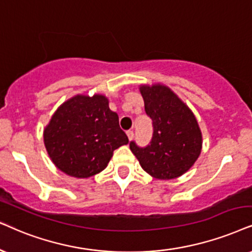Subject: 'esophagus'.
Segmentation results:
<instances>
[{
	"label": "esophagus",
	"mask_w": 252,
	"mask_h": 252,
	"mask_svg": "<svg viewBox=\"0 0 252 252\" xmlns=\"http://www.w3.org/2000/svg\"><path fill=\"white\" fill-rule=\"evenodd\" d=\"M126 135H128L129 141H131V139L133 138V131H132V130H128V131H126Z\"/></svg>",
	"instance_id": "1"
}]
</instances>
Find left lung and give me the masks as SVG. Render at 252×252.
<instances>
[{
  "label": "left lung",
  "mask_w": 252,
  "mask_h": 252,
  "mask_svg": "<svg viewBox=\"0 0 252 252\" xmlns=\"http://www.w3.org/2000/svg\"><path fill=\"white\" fill-rule=\"evenodd\" d=\"M146 114L154 122L150 145L130 150L143 170L159 180H170L186 173L202 150V133L189 107L163 84L139 86Z\"/></svg>",
  "instance_id": "8db88e82"
}]
</instances>
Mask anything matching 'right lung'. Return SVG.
<instances>
[{
	"instance_id": "right-lung-1",
	"label": "right lung",
	"mask_w": 252,
	"mask_h": 252,
	"mask_svg": "<svg viewBox=\"0 0 252 252\" xmlns=\"http://www.w3.org/2000/svg\"><path fill=\"white\" fill-rule=\"evenodd\" d=\"M52 163L69 177L89 178L107 167L114 151L129 143L106 95L78 94L60 104L44 128Z\"/></svg>"
}]
</instances>
